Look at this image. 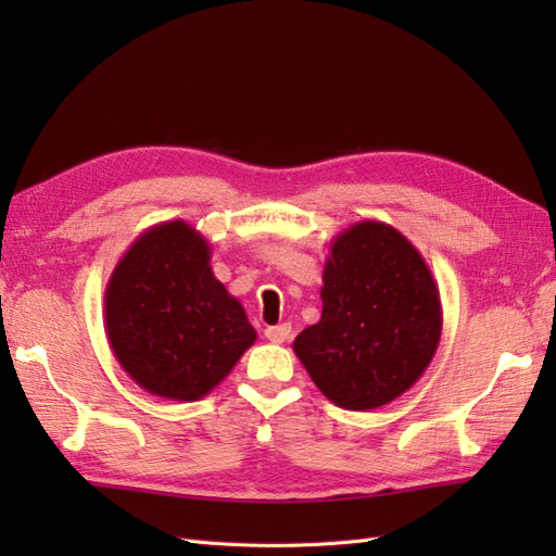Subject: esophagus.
<instances>
[{"instance_id": "esophagus-1", "label": "esophagus", "mask_w": 556, "mask_h": 556, "mask_svg": "<svg viewBox=\"0 0 556 556\" xmlns=\"http://www.w3.org/2000/svg\"><path fill=\"white\" fill-rule=\"evenodd\" d=\"M264 336L271 343H285V341H290V336H292V327L290 325H276V327H266V331H264Z\"/></svg>"}]
</instances>
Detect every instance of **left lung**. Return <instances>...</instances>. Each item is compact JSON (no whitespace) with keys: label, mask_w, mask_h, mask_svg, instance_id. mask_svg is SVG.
Wrapping results in <instances>:
<instances>
[{"label":"left lung","mask_w":556,"mask_h":556,"mask_svg":"<svg viewBox=\"0 0 556 556\" xmlns=\"http://www.w3.org/2000/svg\"><path fill=\"white\" fill-rule=\"evenodd\" d=\"M319 299L323 317L292 348L336 406L380 408L427 371L443 331L441 294L399 229L362 220L336 233Z\"/></svg>","instance_id":"left-lung-1"}]
</instances>
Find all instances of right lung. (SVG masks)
<instances>
[{
    "mask_svg": "<svg viewBox=\"0 0 556 556\" xmlns=\"http://www.w3.org/2000/svg\"><path fill=\"white\" fill-rule=\"evenodd\" d=\"M113 355L146 392L199 401L220 384L257 331L213 276L211 243L185 220L146 229L104 292Z\"/></svg>",
    "mask_w": 556,
    "mask_h": 556,
    "instance_id": "obj_1",
    "label": "right lung"
}]
</instances>
